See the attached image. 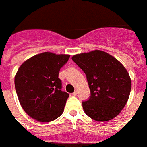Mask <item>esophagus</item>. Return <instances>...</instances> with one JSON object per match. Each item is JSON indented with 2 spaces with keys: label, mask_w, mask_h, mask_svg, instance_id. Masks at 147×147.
Masks as SVG:
<instances>
[{
  "label": "esophagus",
  "mask_w": 147,
  "mask_h": 147,
  "mask_svg": "<svg viewBox=\"0 0 147 147\" xmlns=\"http://www.w3.org/2000/svg\"><path fill=\"white\" fill-rule=\"evenodd\" d=\"M77 94H78L77 90H76L74 92H72V95H73V96H77Z\"/></svg>",
  "instance_id": "obj_1"
}]
</instances>
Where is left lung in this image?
Returning a JSON list of instances; mask_svg holds the SVG:
<instances>
[{
	"label": "left lung",
	"mask_w": 147,
	"mask_h": 147,
	"mask_svg": "<svg viewBox=\"0 0 147 147\" xmlns=\"http://www.w3.org/2000/svg\"><path fill=\"white\" fill-rule=\"evenodd\" d=\"M72 60L87 77L90 96L82 102L85 113L94 120H111L120 113L129 99L131 81L125 68L102 51L74 55Z\"/></svg>",
	"instance_id": "obj_1"
}]
</instances>
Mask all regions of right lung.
I'll list each match as a JSON object with an SVG mask.
<instances>
[{"label":"right lung","instance_id":"1","mask_svg":"<svg viewBox=\"0 0 147 147\" xmlns=\"http://www.w3.org/2000/svg\"><path fill=\"white\" fill-rule=\"evenodd\" d=\"M69 55L43 52L22 63L15 77V87L22 108L30 117L50 122L63 112L69 94L62 91L59 71Z\"/></svg>","mask_w":147,"mask_h":147}]
</instances>
